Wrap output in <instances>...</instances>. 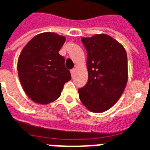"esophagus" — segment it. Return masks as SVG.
Returning <instances> with one entry per match:
<instances>
[{"label": "esophagus", "mask_w": 150, "mask_h": 150, "mask_svg": "<svg viewBox=\"0 0 150 150\" xmlns=\"http://www.w3.org/2000/svg\"><path fill=\"white\" fill-rule=\"evenodd\" d=\"M74 72H75V69H71L70 70V73H71V74H72V76L74 75Z\"/></svg>", "instance_id": "obj_1"}]
</instances>
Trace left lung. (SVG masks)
I'll return each mask as SVG.
<instances>
[{"mask_svg": "<svg viewBox=\"0 0 150 150\" xmlns=\"http://www.w3.org/2000/svg\"><path fill=\"white\" fill-rule=\"evenodd\" d=\"M87 50L88 80L78 89L82 103L90 111L108 110L122 96L128 79L124 47L105 34L82 38Z\"/></svg>", "mask_w": 150, "mask_h": 150, "instance_id": "obj_1", "label": "left lung"}]
</instances>
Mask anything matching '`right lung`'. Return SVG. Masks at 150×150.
I'll list each match as a JSON object with an SVG mask.
<instances>
[{
  "label": "right lung",
  "mask_w": 150,
  "mask_h": 150,
  "mask_svg": "<svg viewBox=\"0 0 150 150\" xmlns=\"http://www.w3.org/2000/svg\"><path fill=\"white\" fill-rule=\"evenodd\" d=\"M66 37L54 32L37 35L23 47L18 59L20 83L28 97L40 104L56 100L71 79L65 58L58 51Z\"/></svg>",
  "instance_id": "obj_1"
}]
</instances>
